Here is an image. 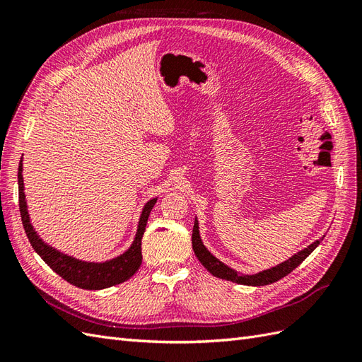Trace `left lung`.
Instances as JSON below:
<instances>
[{"mask_svg": "<svg viewBox=\"0 0 362 362\" xmlns=\"http://www.w3.org/2000/svg\"><path fill=\"white\" fill-rule=\"evenodd\" d=\"M323 238H325V235L322 238H319V240H315V242L311 243L308 247L299 250L298 254H294L288 259L282 261L281 264H278L275 267H270L267 270L254 273V275H245V273H240V272H237V270H234L231 267H228L226 264H223L221 259H217L211 254V252L204 246L201 234H199L198 217H194L193 234H192V245H193L194 255L198 257V259L201 261V264L208 272H210L213 276H217V278H221V279H226V281H231V282H235V284H242V286L261 287V286H269V284H273V282L282 279L284 276H287L290 272H293L296 267H298L300 262L306 257H308L317 246L322 243Z\"/></svg>", "mask_w": 362, "mask_h": 362, "instance_id": "obj_1", "label": "left lung"}]
</instances>
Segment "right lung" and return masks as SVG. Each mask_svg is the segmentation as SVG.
Masks as SVG:
<instances>
[{"label": "right lung", "mask_w": 362, "mask_h": 362, "mask_svg": "<svg viewBox=\"0 0 362 362\" xmlns=\"http://www.w3.org/2000/svg\"><path fill=\"white\" fill-rule=\"evenodd\" d=\"M23 170H24L23 158H21L19 168H18L19 211H21V218H23L25 234L30 240L33 249L36 250V254L45 261L47 264L57 273V275H60L64 281L72 284V286L84 288V290H103V288L113 287V286H117V284L128 281L134 275L141 264V237L145 234L148 217L157 202V198L149 199L144 205V208H141L134 240L124 254L103 262L83 261L64 254V252H60L59 249L52 247L47 242H43L35 229V226L31 225L28 205L25 199V193H24Z\"/></svg>", "instance_id": "add662e5"}]
</instances>
